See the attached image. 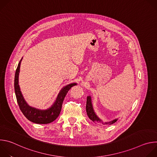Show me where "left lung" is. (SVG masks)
Wrapping results in <instances>:
<instances>
[{
  "mask_svg": "<svg viewBox=\"0 0 157 157\" xmlns=\"http://www.w3.org/2000/svg\"><path fill=\"white\" fill-rule=\"evenodd\" d=\"M86 113L87 115L89 117V118L92 121H93L95 123L99 124H104V125H111L114 123H115L117 119H115L112 121L109 122H102V121L98 117V116L96 115L94 113L92 103H91V98L90 96H87V101H86Z\"/></svg>",
  "mask_w": 157,
  "mask_h": 157,
  "instance_id": "1",
  "label": "left lung"
}]
</instances>
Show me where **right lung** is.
<instances>
[{
    "label": "right lung",
    "instance_id": "right-lung-1",
    "mask_svg": "<svg viewBox=\"0 0 157 157\" xmlns=\"http://www.w3.org/2000/svg\"><path fill=\"white\" fill-rule=\"evenodd\" d=\"M20 61L19 62L17 68L14 79L15 93L20 109L21 110L23 114L26 117V118L32 122L43 124H46L52 122L58 117V116L60 114L63 102L67 93L68 92V91L71 89V87L76 85V84L72 83L63 87L61 90L60 93H59L56 100V102L50 109L47 110H41L32 107L27 104L20 91L18 78L20 71Z\"/></svg>",
    "mask_w": 157,
    "mask_h": 157
}]
</instances>
